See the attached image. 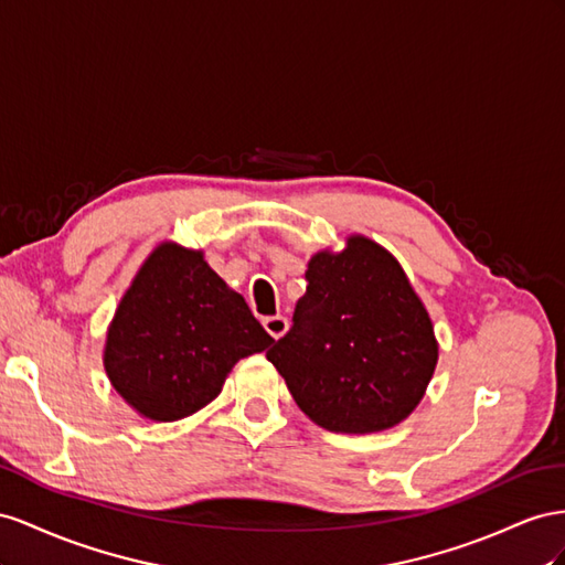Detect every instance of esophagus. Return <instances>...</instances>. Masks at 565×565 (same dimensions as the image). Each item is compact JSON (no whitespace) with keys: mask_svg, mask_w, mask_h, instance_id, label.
Segmentation results:
<instances>
[{"mask_svg":"<svg viewBox=\"0 0 565 565\" xmlns=\"http://www.w3.org/2000/svg\"><path fill=\"white\" fill-rule=\"evenodd\" d=\"M263 327H265V331L271 338H281L286 333V329H288V321L281 315H274V317H265L263 319Z\"/></svg>","mask_w":565,"mask_h":565,"instance_id":"obj_1","label":"esophagus"}]
</instances>
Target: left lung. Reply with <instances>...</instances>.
<instances>
[{
	"mask_svg": "<svg viewBox=\"0 0 565 565\" xmlns=\"http://www.w3.org/2000/svg\"><path fill=\"white\" fill-rule=\"evenodd\" d=\"M294 327L267 350L296 405L333 433H376L424 397L438 362L430 317L395 257L364 236L317 253Z\"/></svg>",
	"mask_w": 565,
	"mask_h": 565,
	"instance_id": "1",
	"label": "left lung"
}]
</instances>
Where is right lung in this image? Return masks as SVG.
<instances>
[{"label": "right lung", "mask_w": 565, "mask_h": 565, "mask_svg": "<svg viewBox=\"0 0 565 565\" xmlns=\"http://www.w3.org/2000/svg\"><path fill=\"white\" fill-rule=\"evenodd\" d=\"M274 338L244 296L207 267L203 253L158 246L113 317L106 374L153 422H177L213 402L232 366Z\"/></svg>", "instance_id": "right-lung-1"}]
</instances>
